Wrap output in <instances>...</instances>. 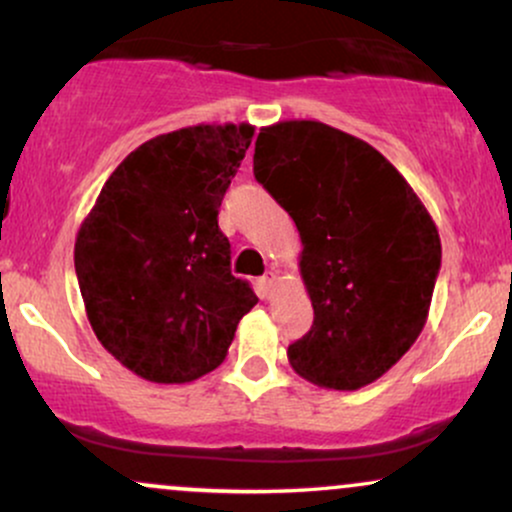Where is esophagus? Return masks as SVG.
<instances>
[{"instance_id": "1", "label": "esophagus", "mask_w": 512, "mask_h": 512, "mask_svg": "<svg viewBox=\"0 0 512 512\" xmlns=\"http://www.w3.org/2000/svg\"><path fill=\"white\" fill-rule=\"evenodd\" d=\"M274 291H276V274L274 272L264 274L260 279V296L262 298H272Z\"/></svg>"}]
</instances>
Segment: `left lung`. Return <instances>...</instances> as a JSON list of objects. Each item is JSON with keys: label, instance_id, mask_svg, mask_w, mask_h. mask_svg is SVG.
I'll return each instance as SVG.
<instances>
[{"label": "left lung", "instance_id": "1", "mask_svg": "<svg viewBox=\"0 0 512 512\" xmlns=\"http://www.w3.org/2000/svg\"><path fill=\"white\" fill-rule=\"evenodd\" d=\"M255 178L301 236L313 303L291 368L325 390H361L419 339L440 269V236L414 187L363 139L317 120L262 127Z\"/></svg>", "mask_w": 512, "mask_h": 512}]
</instances>
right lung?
<instances>
[{
    "instance_id": "1",
    "label": "right lung",
    "mask_w": 512,
    "mask_h": 512,
    "mask_svg": "<svg viewBox=\"0 0 512 512\" xmlns=\"http://www.w3.org/2000/svg\"><path fill=\"white\" fill-rule=\"evenodd\" d=\"M255 127L158 134L105 180L81 223L74 267L86 317L108 354L151 383L219 368L257 296L231 274L221 199Z\"/></svg>"
}]
</instances>
